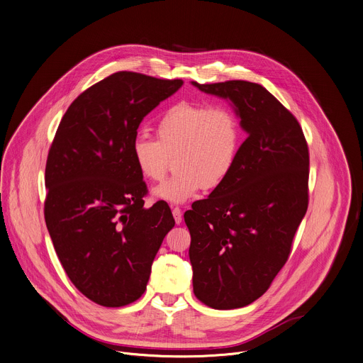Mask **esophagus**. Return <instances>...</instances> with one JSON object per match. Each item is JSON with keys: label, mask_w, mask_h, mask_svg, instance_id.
<instances>
[{"label": "esophagus", "mask_w": 363, "mask_h": 363, "mask_svg": "<svg viewBox=\"0 0 363 363\" xmlns=\"http://www.w3.org/2000/svg\"><path fill=\"white\" fill-rule=\"evenodd\" d=\"M172 215H174V219L175 222L179 225L181 220H182V211L179 206H172Z\"/></svg>", "instance_id": "esophagus-1"}]
</instances>
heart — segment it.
<instances>
[{
  "mask_svg": "<svg viewBox=\"0 0 363 363\" xmlns=\"http://www.w3.org/2000/svg\"><path fill=\"white\" fill-rule=\"evenodd\" d=\"M157 141L140 135L133 143V160L143 178L160 182L175 162L177 174L154 189L162 201L182 203L202 188L213 191L232 174L242 128L226 106L181 101L169 106L155 125Z\"/></svg>",
  "mask_w": 363,
  "mask_h": 363,
  "instance_id": "1",
  "label": "heart"
}]
</instances>
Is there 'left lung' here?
<instances>
[{
    "label": "left lung",
    "mask_w": 363,
    "mask_h": 363,
    "mask_svg": "<svg viewBox=\"0 0 363 363\" xmlns=\"http://www.w3.org/2000/svg\"><path fill=\"white\" fill-rule=\"evenodd\" d=\"M192 84L230 99L248 133L226 182L184 213L195 296L236 309L262 296L291 255L309 202V150L298 119L262 85Z\"/></svg>",
    "instance_id": "1"
}]
</instances>
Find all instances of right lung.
Segmentation results:
<instances>
[{
    "instance_id": "obj_1",
    "label": "right lung",
    "mask_w": 363,
    "mask_h": 363,
    "mask_svg": "<svg viewBox=\"0 0 363 363\" xmlns=\"http://www.w3.org/2000/svg\"><path fill=\"white\" fill-rule=\"evenodd\" d=\"M182 84L115 72L74 99L50 147L45 223L68 278L101 306L141 298L175 225L167 202L144 206L148 188L131 150L144 116Z\"/></svg>"
}]
</instances>
